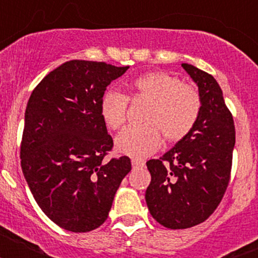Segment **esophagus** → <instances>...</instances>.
<instances>
[{
  "instance_id": "esophagus-1",
  "label": "esophagus",
  "mask_w": 258,
  "mask_h": 258,
  "mask_svg": "<svg viewBox=\"0 0 258 258\" xmlns=\"http://www.w3.org/2000/svg\"><path fill=\"white\" fill-rule=\"evenodd\" d=\"M132 165H133V168H140V166L145 165V160H142V159H137V157H133V159H132Z\"/></svg>"
}]
</instances>
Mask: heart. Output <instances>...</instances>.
<instances>
[{"label": "heart", "instance_id": "1", "mask_svg": "<svg viewBox=\"0 0 258 258\" xmlns=\"http://www.w3.org/2000/svg\"><path fill=\"white\" fill-rule=\"evenodd\" d=\"M133 98L150 101L143 125L125 127L116 137V149L132 157H145L156 151L161 143V132L170 142L187 136L197 124L202 102L199 93L181 84L173 75L154 71L141 75L131 84ZM127 97L108 90L101 101V115L111 129H118L126 120Z\"/></svg>", "mask_w": 258, "mask_h": 258}]
</instances>
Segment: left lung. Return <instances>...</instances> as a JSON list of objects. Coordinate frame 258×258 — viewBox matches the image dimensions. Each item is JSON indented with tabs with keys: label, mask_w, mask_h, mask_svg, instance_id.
Returning a JSON list of instances; mask_svg holds the SVG:
<instances>
[{
	"label": "left lung",
	"mask_w": 258,
	"mask_h": 258,
	"mask_svg": "<svg viewBox=\"0 0 258 258\" xmlns=\"http://www.w3.org/2000/svg\"><path fill=\"white\" fill-rule=\"evenodd\" d=\"M199 90L200 115L192 131L160 159L147 161L151 183L146 203L152 217L168 229H188L217 208L231 172L235 126L212 75L182 63Z\"/></svg>",
	"instance_id": "1"
}]
</instances>
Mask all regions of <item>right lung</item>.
Listing matches in <instances>:
<instances>
[{"label": "right lung", "mask_w": 258, "mask_h": 258, "mask_svg": "<svg viewBox=\"0 0 258 258\" xmlns=\"http://www.w3.org/2000/svg\"><path fill=\"white\" fill-rule=\"evenodd\" d=\"M129 67L70 60L41 80L24 115L20 159L32 195L61 229L88 232L107 220L127 156L103 160L113 146L101 115L106 88Z\"/></svg>", "instance_id": "obj_1"}]
</instances>
